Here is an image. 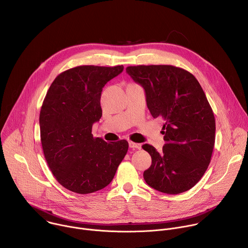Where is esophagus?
<instances>
[{"mask_svg":"<svg viewBox=\"0 0 248 248\" xmlns=\"http://www.w3.org/2000/svg\"><path fill=\"white\" fill-rule=\"evenodd\" d=\"M128 144H129V147H130V148H133V149H141V144H140V143H135V142H133V141H129Z\"/></svg>","mask_w":248,"mask_h":248,"instance_id":"obj_1","label":"esophagus"}]
</instances>
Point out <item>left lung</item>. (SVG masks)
Returning a JSON list of instances; mask_svg holds the SVG:
<instances>
[{"mask_svg":"<svg viewBox=\"0 0 248 248\" xmlns=\"http://www.w3.org/2000/svg\"><path fill=\"white\" fill-rule=\"evenodd\" d=\"M126 73L144 88L152 117L165 122L163 150L142 145L152 158L143 173L146 184L168 194L190 189L205 173L215 144V117L201 85L170 64L127 66Z\"/></svg>","mask_w":248,"mask_h":248,"instance_id":"left-lung-1","label":"left lung"}]
</instances>
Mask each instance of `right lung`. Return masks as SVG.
Instances as JSON below:
<instances>
[{
	"instance_id": "1",
	"label": "right lung",
	"mask_w": 248,
	"mask_h": 248,
	"mask_svg": "<svg viewBox=\"0 0 248 248\" xmlns=\"http://www.w3.org/2000/svg\"><path fill=\"white\" fill-rule=\"evenodd\" d=\"M123 65H79L64 70L51 84L39 124L43 153L58 183L88 194L107 186L124 158L128 142L94 137L92 125L102 117L103 87Z\"/></svg>"
}]
</instances>
